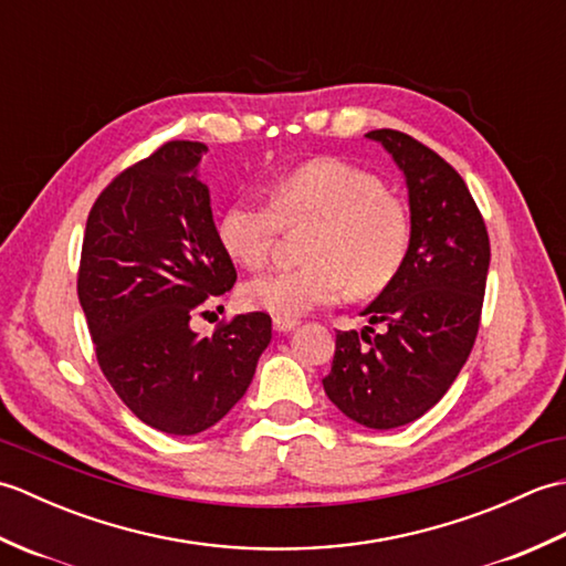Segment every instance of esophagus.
<instances>
[{
  "label": "esophagus",
  "mask_w": 566,
  "mask_h": 566,
  "mask_svg": "<svg viewBox=\"0 0 566 566\" xmlns=\"http://www.w3.org/2000/svg\"><path fill=\"white\" fill-rule=\"evenodd\" d=\"M296 326H298L296 318H280V316H274V331H276V333H290V331H294Z\"/></svg>",
  "instance_id": "obj_1"
}]
</instances>
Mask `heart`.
Here are the masks:
<instances>
[{
    "instance_id": "heart-1",
    "label": "heart",
    "mask_w": 566,
    "mask_h": 566,
    "mask_svg": "<svg viewBox=\"0 0 566 566\" xmlns=\"http://www.w3.org/2000/svg\"><path fill=\"white\" fill-rule=\"evenodd\" d=\"M282 228H308V262L260 274L243 286L248 306L280 318L335 304L345 284L357 296L381 292L411 243L406 203L377 175L340 158H316L282 175L270 189V203L255 197L233 201L216 235L235 264L260 270Z\"/></svg>"
}]
</instances>
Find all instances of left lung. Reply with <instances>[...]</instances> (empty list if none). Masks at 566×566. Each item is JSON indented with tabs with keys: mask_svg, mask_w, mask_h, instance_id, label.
<instances>
[{
	"mask_svg": "<svg viewBox=\"0 0 566 566\" xmlns=\"http://www.w3.org/2000/svg\"><path fill=\"white\" fill-rule=\"evenodd\" d=\"M367 138L406 177L411 243L401 270L363 311L385 328L338 331L323 389L355 423L389 430L430 411L464 367L482 321L491 248L450 163L401 130H369Z\"/></svg>",
	"mask_w": 566,
	"mask_h": 566,
	"instance_id": "left-lung-1",
	"label": "left lung"
}]
</instances>
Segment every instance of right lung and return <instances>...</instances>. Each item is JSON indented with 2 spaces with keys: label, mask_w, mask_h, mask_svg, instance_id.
I'll use <instances>...</instances> for the list:
<instances>
[{
  "label": "right lung",
  "mask_w": 566,
  "mask_h": 566,
  "mask_svg": "<svg viewBox=\"0 0 566 566\" xmlns=\"http://www.w3.org/2000/svg\"><path fill=\"white\" fill-rule=\"evenodd\" d=\"M209 148L170 140L116 175L84 228L77 296L97 363L143 423L197 436L243 399L272 340L262 311L201 338L191 321L235 284L197 165Z\"/></svg>",
  "instance_id": "obj_1"
}]
</instances>
